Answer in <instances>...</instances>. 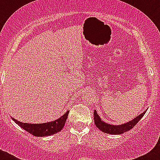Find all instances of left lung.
<instances>
[{
	"instance_id": "8db88e82",
	"label": "left lung",
	"mask_w": 160,
	"mask_h": 160,
	"mask_svg": "<svg viewBox=\"0 0 160 160\" xmlns=\"http://www.w3.org/2000/svg\"><path fill=\"white\" fill-rule=\"evenodd\" d=\"M146 111L140 114L139 115L137 116L134 119L131 120L130 122H128L127 123H124L122 125H111V124L106 123L104 121L101 120V118L97 113V111L94 110L93 111V119H94V124L101 132H104V133L111 134V135H120V134H123L125 132H128L130 129H132L135 125L138 122V121L144 116L146 114Z\"/></svg>"
}]
</instances>
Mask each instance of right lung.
<instances>
[{
	"label": "right lung",
	"instance_id": "add662e5",
	"mask_svg": "<svg viewBox=\"0 0 160 160\" xmlns=\"http://www.w3.org/2000/svg\"><path fill=\"white\" fill-rule=\"evenodd\" d=\"M69 112L70 111H67L65 114H62L60 118H59L56 120L42 124L23 123V122H18L14 118H11L17 125H18L21 128L28 132V133L37 137H45L54 135V134L60 132L62 129V128L65 125Z\"/></svg>",
	"mask_w": 160,
	"mask_h": 160
}]
</instances>
